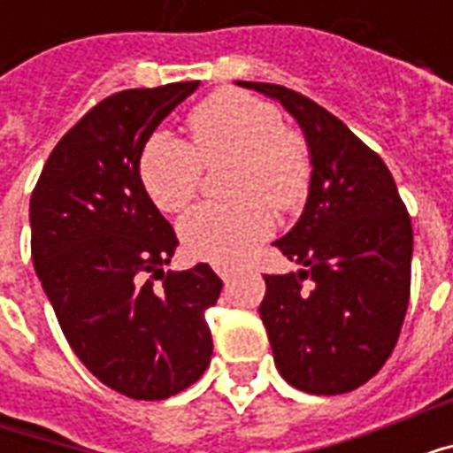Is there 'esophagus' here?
Returning a JSON list of instances; mask_svg holds the SVG:
<instances>
[{"instance_id":"34e87169","label":"esophagus","mask_w":453,"mask_h":453,"mask_svg":"<svg viewBox=\"0 0 453 453\" xmlns=\"http://www.w3.org/2000/svg\"><path fill=\"white\" fill-rule=\"evenodd\" d=\"M216 272H218V276H220V279H223V281H230V276H233V269H230V266H220L218 265L216 266Z\"/></svg>"}]
</instances>
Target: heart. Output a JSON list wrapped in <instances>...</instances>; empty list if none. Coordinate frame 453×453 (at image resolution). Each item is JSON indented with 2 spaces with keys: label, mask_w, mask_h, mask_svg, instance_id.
<instances>
[{
  "label": "heart",
  "mask_w": 453,
  "mask_h": 453,
  "mask_svg": "<svg viewBox=\"0 0 453 453\" xmlns=\"http://www.w3.org/2000/svg\"><path fill=\"white\" fill-rule=\"evenodd\" d=\"M191 142L155 133L140 152L138 172L150 201L177 213L196 196L203 165L235 159L226 203H201L179 220L188 255L213 265L242 262L272 230V213L294 211L308 194L311 152L305 140L281 123V113L252 94L220 89L188 116Z\"/></svg>",
  "instance_id": "b5f03b06"
}]
</instances>
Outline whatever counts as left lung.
<instances>
[{
    "label": "left lung",
    "mask_w": 453,
    "mask_h": 453,
    "mask_svg": "<svg viewBox=\"0 0 453 453\" xmlns=\"http://www.w3.org/2000/svg\"><path fill=\"white\" fill-rule=\"evenodd\" d=\"M237 84L298 120L313 165L303 213L274 242L303 269L265 276L259 315L276 369L313 395L349 393L379 373L405 320L408 208L383 159L327 109L281 84Z\"/></svg>",
    "instance_id": "1"
}]
</instances>
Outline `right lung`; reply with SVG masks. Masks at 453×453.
Masks as SVG:
<instances>
[{
	"mask_svg": "<svg viewBox=\"0 0 453 453\" xmlns=\"http://www.w3.org/2000/svg\"><path fill=\"white\" fill-rule=\"evenodd\" d=\"M196 87L106 96L60 138L31 194V257L65 340L135 400L177 395L213 354L206 311L223 281L208 265L165 272L179 240L138 172L142 145Z\"/></svg>",
	"mask_w": 453,
	"mask_h": 453,
	"instance_id": "right-lung-1",
	"label": "right lung"
}]
</instances>
